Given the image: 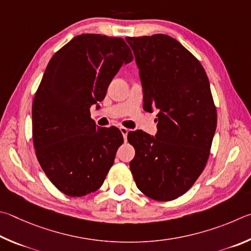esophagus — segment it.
<instances>
[{
  "label": "esophagus",
  "mask_w": 251,
  "mask_h": 251,
  "mask_svg": "<svg viewBox=\"0 0 251 251\" xmlns=\"http://www.w3.org/2000/svg\"><path fill=\"white\" fill-rule=\"evenodd\" d=\"M120 131H121V133H122V135H123V139H125V141H126V137H128L129 129L125 128V126H121V128H120Z\"/></svg>",
  "instance_id": "obj_1"
}]
</instances>
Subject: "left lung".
Listing matches in <instances>:
<instances>
[{"label": "left lung", "instance_id": "1", "mask_svg": "<svg viewBox=\"0 0 251 251\" xmlns=\"http://www.w3.org/2000/svg\"><path fill=\"white\" fill-rule=\"evenodd\" d=\"M142 85L144 111H157V132L130 131L134 182L144 195L172 201L199 178L207 162L217 114L203 66L169 35L126 37Z\"/></svg>", "mask_w": 251, "mask_h": 251}]
</instances>
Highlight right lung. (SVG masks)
Segmentation results:
<instances>
[{
	"label": "right lung",
	"instance_id": "1",
	"mask_svg": "<svg viewBox=\"0 0 251 251\" xmlns=\"http://www.w3.org/2000/svg\"><path fill=\"white\" fill-rule=\"evenodd\" d=\"M132 59L122 38L81 34L48 63L33 101V142L43 171L64 194L85 196L103 184L123 137L117 126H97L90 107L100 108L113 77Z\"/></svg>",
	"mask_w": 251,
	"mask_h": 251
}]
</instances>
